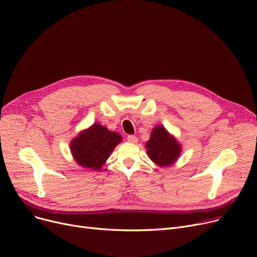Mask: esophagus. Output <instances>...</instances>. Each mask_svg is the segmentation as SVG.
<instances>
[{
    "label": "esophagus",
    "instance_id": "34e87169",
    "mask_svg": "<svg viewBox=\"0 0 257 257\" xmlns=\"http://www.w3.org/2000/svg\"><path fill=\"white\" fill-rule=\"evenodd\" d=\"M127 141L129 143H132V144H136L138 142V138L136 136H128L127 137Z\"/></svg>",
    "mask_w": 257,
    "mask_h": 257
}]
</instances>
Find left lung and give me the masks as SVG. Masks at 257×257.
Listing matches in <instances>:
<instances>
[{
	"instance_id": "left-lung-1",
	"label": "left lung",
	"mask_w": 257,
	"mask_h": 257,
	"mask_svg": "<svg viewBox=\"0 0 257 257\" xmlns=\"http://www.w3.org/2000/svg\"><path fill=\"white\" fill-rule=\"evenodd\" d=\"M146 149L149 158L161 168L174 165L182 152L181 144L163 125L152 129L150 140L146 143Z\"/></svg>"
}]
</instances>
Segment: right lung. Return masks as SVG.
Returning a JSON list of instances; mask_svg holds the SVG:
<instances>
[{
  "mask_svg": "<svg viewBox=\"0 0 257 257\" xmlns=\"http://www.w3.org/2000/svg\"><path fill=\"white\" fill-rule=\"evenodd\" d=\"M120 134L94 123L80 131L70 144L76 163L85 169L100 171L114 148L121 142Z\"/></svg>",
  "mask_w": 257,
  "mask_h": 257,
  "instance_id": "right-lung-1",
  "label": "right lung"
}]
</instances>
